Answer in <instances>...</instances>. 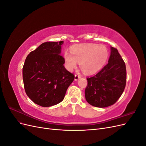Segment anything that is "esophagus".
<instances>
[{"mask_svg":"<svg viewBox=\"0 0 146 146\" xmlns=\"http://www.w3.org/2000/svg\"><path fill=\"white\" fill-rule=\"evenodd\" d=\"M81 77H80V76H79V75H77V74H76L75 75V80L76 81H77L79 78H80Z\"/></svg>","mask_w":146,"mask_h":146,"instance_id":"obj_1","label":"esophagus"}]
</instances>
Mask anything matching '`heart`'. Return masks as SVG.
<instances>
[{
  "label": "heart",
  "instance_id": "b5f03b06",
  "mask_svg": "<svg viewBox=\"0 0 146 146\" xmlns=\"http://www.w3.org/2000/svg\"><path fill=\"white\" fill-rule=\"evenodd\" d=\"M70 52H65L64 58L66 68L72 70L79 62L80 67L86 74L96 72L102 67L107 61L108 52L104 45L97 44L83 43L72 46Z\"/></svg>",
  "mask_w": 146,
  "mask_h": 146
}]
</instances>
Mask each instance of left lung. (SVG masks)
Masks as SVG:
<instances>
[{"label":"left lung","instance_id":"left-lung-1","mask_svg":"<svg viewBox=\"0 0 146 146\" xmlns=\"http://www.w3.org/2000/svg\"><path fill=\"white\" fill-rule=\"evenodd\" d=\"M127 79L124 61L111 47L108 63L95 76L87 78L85 98L90 105L105 108L115 104L124 91Z\"/></svg>","mask_w":146,"mask_h":146}]
</instances>
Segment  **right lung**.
Here are the masks:
<instances>
[{"instance_id":"right-lung-1","label":"right lung","mask_w":146,"mask_h":146,"mask_svg":"<svg viewBox=\"0 0 146 146\" xmlns=\"http://www.w3.org/2000/svg\"><path fill=\"white\" fill-rule=\"evenodd\" d=\"M63 41L44 42L31 52L23 69L26 94L34 103L47 107L60 103L74 75L63 66L60 55Z\"/></svg>"}]
</instances>
